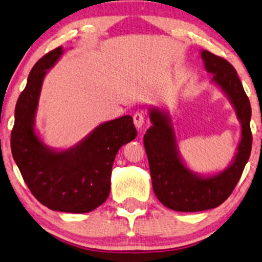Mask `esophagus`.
Instances as JSON below:
<instances>
[{"mask_svg":"<svg viewBox=\"0 0 262 262\" xmlns=\"http://www.w3.org/2000/svg\"><path fill=\"white\" fill-rule=\"evenodd\" d=\"M133 120H134V124L138 129H141L144 124V121H146V118H144L142 112H136L134 116H133Z\"/></svg>","mask_w":262,"mask_h":262,"instance_id":"obj_1","label":"esophagus"}]
</instances>
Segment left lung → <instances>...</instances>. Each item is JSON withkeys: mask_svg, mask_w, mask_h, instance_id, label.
<instances>
[{"mask_svg": "<svg viewBox=\"0 0 262 262\" xmlns=\"http://www.w3.org/2000/svg\"><path fill=\"white\" fill-rule=\"evenodd\" d=\"M205 67L213 74V81L227 94L241 121L243 134L235 159L222 173L212 178H201L186 168L177 150V142L168 115L151 109V126L143 138L151 185L162 205L177 212H200L215 208L227 200L239 182L252 150L251 115L248 96L236 70L224 57L202 50Z\"/></svg>", "mask_w": 262, "mask_h": 262, "instance_id": "8db88e82", "label": "left lung"}]
</instances>
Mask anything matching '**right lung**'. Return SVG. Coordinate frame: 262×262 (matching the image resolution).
<instances>
[{
	"instance_id": "right-lung-1",
	"label": "right lung",
	"mask_w": 262,
	"mask_h": 262,
	"mask_svg": "<svg viewBox=\"0 0 262 262\" xmlns=\"http://www.w3.org/2000/svg\"><path fill=\"white\" fill-rule=\"evenodd\" d=\"M62 52L57 47L31 69L15 107L10 147L23 180L42 205L58 212L87 213L107 200L115 156L138 133L132 116L124 115L100 124L72 149L53 151L40 141L34 118L41 85Z\"/></svg>"
}]
</instances>
